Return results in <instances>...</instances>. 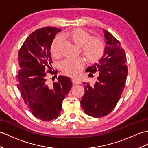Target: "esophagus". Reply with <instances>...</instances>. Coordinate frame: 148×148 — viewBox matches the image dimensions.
<instances>
[{"instance_id": "34e87169", "label": "esophagus", "mask_w": 148, "mask_h": 148, "mask_svg": "<svg viewBox=\"0 0 148 148\" xmlns=\"http://www.w3.org/2000/svg\"><path fill=\"white\" fill-rule=\"evenodd\" d=\"M72 81V83H73L74 84H81V82L79 80L73 79Z\"/></svg>"}]
</instances>
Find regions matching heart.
<instances>
[{
	"label": "heart",
	"mask_w": 148,
	"mask_h": 148,
	"mask_svg": "<svg viewBox=\"0 0 148 148\" xmlns=\"http://www.w3.org/2000/svg\"><path fill=\"white\" fill-rule=\"evenodd\" d=\"M75 45L81 47L82 53L90 63L98 62L105 51L104 43L99 38H92L90 34L83 29H76L62 35ZM62 40L60 36L56 37L51 45V53L54 57L60 56ZM84 60L81 58L65 59L60 64V69L67 76H77L84 67Z\"/></svg>",
	"instance_id": "heart-1"
}]
</instances>
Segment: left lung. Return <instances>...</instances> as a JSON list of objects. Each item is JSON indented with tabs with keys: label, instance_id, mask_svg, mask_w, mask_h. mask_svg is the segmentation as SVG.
I'll return each mask as SVG.
<instances>
[{
	"label": "left lung",
	"instance_id": "obj_1",
	"mask_svg": "<svg viewBox=\"0 0 148 148\" xmlns=\"http://www.w3.org/2000/svg\"><path fill=\"white\" fill-rule=\"evenodd\" d=\"M106 42L102 57L87 72H98L93 86L83 82L84 94L81 105L84 112L94 118L103 117L117 104L124 90L128 75L127 57L121 44L112 34L103 29Z\"/></svg>",
	"mask_w": 148,
	"mask_h": 148
}]
</instances>
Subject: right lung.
<instances>
[{"mask_svg":"<svg viewBox=\"0 0 148 148\" xmlns=\"http://www.w3.org/2000/svg\"><path fill=\"white\" fill-rule=\"evenodd\" d=\"M62 30L54 27L37 29L27 37L18 52L17 87L32 114L49 121L60 114L62 101L72 87L71 78L60 76L49 85L46 70L52 74L51 45Z\"/></svg>","mask_w":148,"mask_h":148,"instance_id":"obj_1","label":"right lung"}]
</instances>
